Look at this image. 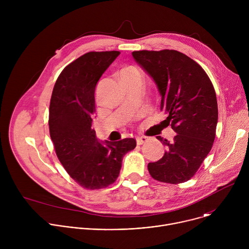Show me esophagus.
I'll return each mask as SVG.
<instances>
[{"label": "esophagus", "mask_w": 249, "mask_h": 249, "mask_svg": "<svg viewBox=\"0 0 249 249\" xmlns=\"http://www.w3.org/2000/svg\"><path fill=\"white\" fill-rule=\"evenodd\" d=\"M147 140H148V138H146V137H139V138H137V144L143 145L144 143H146Z\"/></svg>", "instance_id": "1"}]
</instances>
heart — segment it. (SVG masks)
<instances>
[{"mask_svg": "<svg viewBox=\"0 0 249 249\" xmlns=\"http://www.w3.org/2000/svg\"><path fill=\"white\" fill-rule=\"evenodd\" d=\"M134 75H137V76L140 77L139 70H138L137 67H135V66H132V65L124 66V67L120 70V78L130 77V76H134Z\"/></svg>", "mask_w": 249, "mask_h": 249, "instance_id": "1", "label": "heart"}]
</instances>
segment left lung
Returning a JSON list of instances; mask_svg holds the SVG:
<instances>
[{
  "label": "left lung",
  "mask_w": 249,
  "mask_h": 249,
  "mask_svg": "<svg viewBox=\"0 0 249 249\" xmlns=\"http://www.w3.org/2000/svg\"><path fill=\"white\" fill-rule=\"evenodd\" d=\"M132 55L156 82L160 111L176 133L171 143L157 137L166 151L148 164L149 172L160 182L183 183L194 176L214 144L218 123L214 86L204 69L179 51L141 50Z\"/></svg>",
  "instance_id": "8db88e82"
}]
</instances>
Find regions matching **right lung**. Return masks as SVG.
I'll list each match as a JSON object with an SVG mask.
<instances>
[{"label":"right lung","mask_w":249,"mask_h":249,"mask_svg":"<svg viewBox=\"0 0 249 249\" xmlns=\"http://www.w3.org/2000/svg\"><path fill=\"white\" fill-rule=\"evenodd\" d=\"M119 51L88 52L59 75L50 100L49 132L58 160L83 188L95 190L114 183L123 157L134 150L133 138L99 143L91 129L95 86Z\"/></svg>","instance_id":"1"}]
</instances>
